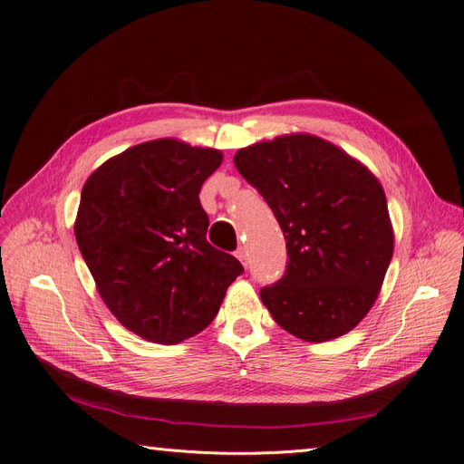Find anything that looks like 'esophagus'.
<instances>
[{
	"mask_svg": "<svg viewBox=\"0 0 464 464\" xmlns=\"http://www.w3.org/2000/svg\"><path fill=\"white\" fill-rule=\"evenodd\" d=\"M236 257L240 259L244 265H247V251H246V247L244 246H240L236 249Z\"/></svg>",
	"mask_w": 464,
	"mask_h": 464,
	"instance_id": "1",
	"label": "esophagus"
}]
</instances>
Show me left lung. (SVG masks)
<instances>
[{"mask_svg": "<svg viewBox=\"0 0 464 464\" xmlns=\"http://www.w3.org/2000/svg\"><path fill=\"white\" fill-rule=\"evenodd\" d=\"M237 172L271 207L286 240V271L259 296L273 319L307 343L353 331L366 317L392 257L382 184L315 135L240 149Z\"/></svg>", "mask_w": 464, "mask_h": 464, "instance_id": "obj_1", "label": "left lung"}]
</instances>
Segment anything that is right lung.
Masks as SVG:
<instances>
[{
    "instance_id": "add662e5",
    "label": "right lung",
    "mask_w": 464,
    "mask_h": 464,
    "mask_svg": "<svg viewBox=\"0 0 464 464\" xmlns=\"http://www.w3.org/2000/svg\"><path fill=\"white\" fill-rule=\"evenodd\" d=\"M215 149L157 139L123 150L81 191L75 237L108 310L159 344L201 333L218 314L242 263L207 242L203 181Z\"/></svg>"
}]
</instances>
